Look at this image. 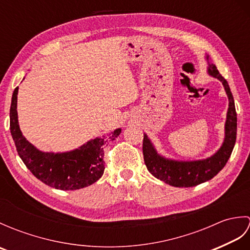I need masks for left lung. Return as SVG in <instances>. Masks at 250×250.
Here are the masks:
<instances>
[{
    "instance_id": "left-lung-1",
    "label": "left lung",
    "mask_w": 250,
    "mask_h": 250,
    "mask_svg": "<svg viewBox=\"0 0 250 250\" xmlns=\"http://www.w3.org/2000/svg\"><path fill=\"white\" fill-rule=\"evenodd\" d=\"M206 58L208 59V56ZM208 74L210 76L219 79L222 83L228 99H229V108H228L225 126V141L215 155L204 159V160L198 161L171 160V159H167L159 155L149 139L144 134L143 155H144L147 169L156 178L162 180L166 184L174 186V187H194V186L205 183L216 176L225 167L235 145L237 117L234 99H233L230 87L214 64H208Z\"/></svg>"
}]
</instances>
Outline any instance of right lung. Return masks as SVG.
I'll use <instances>...</instances> for the list:
<instances>
[{
    "label": "right lung",
    "instance_id": "1",
    "mask_svg": "<svg viewBox=\"0 0 250 250\" xmlns=\"http://www.w3.org/2000/svg\"><path fill=\"white\" fill-rule=\"evenodd\" d=\"M18 87L14 90L9 111V129L16 149L30 172L49 187L60 190H77L94 184L104 173V146L120 134L111 132L107 139L97 137L77 149L67 152H43L25 140L19 128L17 114Z\"/></svg>",
    "mask_w": 250,
    "mask_h": 250
}]
</instances>
